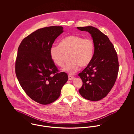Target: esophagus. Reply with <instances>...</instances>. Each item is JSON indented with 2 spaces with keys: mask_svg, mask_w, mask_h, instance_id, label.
<instances>
[{
  "mask_svg": "<svg viewBox=\"0 0 134 134\" xmlns=\"http://www.w3.org/2000/svg\"><path fill=\"white\" fill-rule=\"evenodd\" d=\"M68 78H69V80H72V79H73L74 78V77L73 76H72V75H68Z\"/></svg>",
  "mask_w": 134,
  "mask_h": 134,
  "instance_id": "obj_1",
  "label": "esophagus"
}]
</instances>
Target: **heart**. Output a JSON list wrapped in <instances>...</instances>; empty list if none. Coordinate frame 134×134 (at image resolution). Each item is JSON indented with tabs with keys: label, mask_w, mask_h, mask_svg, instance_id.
Here are the masks:
<instances>
[{
	"label": "heart",
	"mask_w": 134,
	"mask_h": 134,
	"mask_svg": "<svg viewBox=\"0 0 134 134\" xmlns=\"http://www.w3.org/2000/svg\"><path fill=\"white\" fill-rule=\"evenodd\" d=\"M94 44L92 39L71 35L61 40L59 45H53L50 50L51 59L58 67L64 66L66 55L70 60L64 66L63 70L73 73L78 69L87 67L93 57Z\"/></svg>",
	"instance_id": "1"
}]
</instances>
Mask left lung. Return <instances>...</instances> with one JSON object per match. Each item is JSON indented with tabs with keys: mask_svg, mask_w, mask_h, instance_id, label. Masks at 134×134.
Here are the masks:
<instances>
[{
	"mask_svg": "<svg viewBox=\"0 0 134 134\" xmlns=\"http://www.w3.org/2000/svg\"><path fill=\"white\" fill-rule=\"evenodd\" d=\"M89 32L94 44V52L91 63L79 73L82 80L79 89L84 98L98 101L108 94L115 84L119 72V61L114 46L108 36L94 27H77Z\"/></svg>",
	"mask_w": 134,
	"mask_h": 134,
	"instance_id": "left-lung-1",
	"label": "left lung"
}]
</instances>
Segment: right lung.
<instances>
[{
    "mask_svg": "<svg viewBox=\"0 0 134 134\" xmlns=\"http://www.w3.org/2000/svg\"><path fill=\"white\" fill-rule=\"evenodd\" d=\"M63 32L61 26L40 29L20 44L15 64L17 78L26 94L41 104L57 100L68 80L51 59L50 50L55 40Z\"/></svg>",
    "mask_w": 134,
    "mask_h": 134,
    "instance_id": "add662e5",
    "label": "right lung"
}]
</instances>
